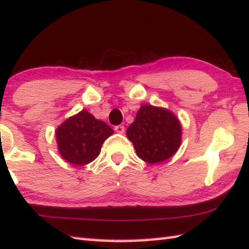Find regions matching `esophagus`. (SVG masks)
Masks as SVG:
<instances>
[{
    "instance_id": "esophagus-1",
    "label": "esophagus",
    "mask_w": 249,
    "mask_h": 249,
    "mask_svg": "<svg viewBox=\"0 0 249 249\" xmlns=\"http://www.w3.org/2000/svg\"><path fill=\"white\" fill-rule=\"evenodd\" d=\"M114 130L116 133H119V134H123L124 133V130H125V127L123 125H116L115 127H114Z\"/></svg>"
}]
</instances>
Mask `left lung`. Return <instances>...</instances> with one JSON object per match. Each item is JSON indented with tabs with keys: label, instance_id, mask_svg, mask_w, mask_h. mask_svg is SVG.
I'll return each instance as SVG.
<instances>
[{
	"label": "left lung",
	"instance_id": "8db88e82",
	"mask_svg": "<svg viewBox=\"0 0 249 249\" xmlns=\"http://www.w3.org/2000/svg\"><path fill=\"white\" fill-rule=\"evenodd\" d=\"M126 134L140 159L155 164L168 160L178 151L182 127L173 113L144 105Z\"/></svg>",
	"mask_w": 249,
	"mask_h": 249
}]
</instances>
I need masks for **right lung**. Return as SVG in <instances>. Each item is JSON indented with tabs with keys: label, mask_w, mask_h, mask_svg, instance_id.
I'll list each match as a JSON object with an SVG mask.
<instances>
[{
	"label": "right lung",
	"mask_w": 249,
	"mask_h": 249,
	"mask_svg": "<svg viewBox=\"0 0 249 249\" xmlns=\"http://www.w3.org/2000/svg\"><path fill=\"white\" fill-rule=\"evenodd\" d=\"M112 134L109 125L83 110L57 128L58 152L71 164L90 163L99 156L103 142Z\"/></svg>",
	"instance_id": "1"
}]
</instances>
